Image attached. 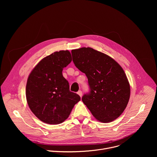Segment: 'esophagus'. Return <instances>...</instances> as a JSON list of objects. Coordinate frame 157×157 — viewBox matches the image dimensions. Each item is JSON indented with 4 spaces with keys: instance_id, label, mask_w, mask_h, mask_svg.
Wrapping results in <instances>:
<instances>
[{
    "instance_id": "esophagus-1",
    "label": "esophagus",
    "mask_w": 157,
    "mask_h": 157,
    "mask_svg": "<svg viewBox=\"0 0 157 157\" xmlns=\"http://www.w3.org/2000/svg\"><path fill=\"white\" fill-rule=\"evenodd\" d=\"M78 94L81 98V97H82V91H79L78 92Z\"/></svg>"
}]
</instances>
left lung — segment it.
I'll list each match as a JSON object with an SVG mask.
<instances>
[{"label": "left lung", "instance_id": "left-lung-1", "mask_svg": "<svg viewBox=\"0 0 157 157\" xmlns=\"http://www.w3.org/2000/svg\"><path fill=\"white\" fill-rule=\"evenodd\" d=\"M76 67L85 73L90 88L82 101L99 122L118 118L129 101L130 88L122 67L109 56L92 48L71 51Z\"/></svg>", "mask_w": 157, "mask_h": 157}]
</instances>
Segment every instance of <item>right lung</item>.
<instances>
[{
    "instance_id": "right-lung-1",
    "label": "right lung",
    "mask_w": 157,
    "mask_h": 157,
    "mask_svg": "<svg viewBox=\"0 0 157 157\" xmlns=\"http://www.w3.org/2000/svg\"><path fill=\"white\" fill-rule=\"evenodd\" d=\"M72 61L68 50L56 52L42 59L29 76L26 86L28 105L35 116L48 124H58L68 118L80 96L70 91L62 75Z\"/></svg>"
}]
</instances>
